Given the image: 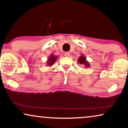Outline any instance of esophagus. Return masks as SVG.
Returning <instances> with one entry per match:
<instances>
[{"instance_id":"obj_1","label":"esophagus","mask_w":128,"mask_h":128,"mask_svg":"<svg viewBox=\"0 0 128 128\" xmlns=\"http://www.w3.org/2000/svg\"><path fill=\"white\" fill-rule=\"evenodd\" d=\"M64 56H66V57H69V56H70V53L69 52H66L65 53H64Z\"/></svg>"}]
</instances>
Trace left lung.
<instances>
[{"label": "left lung", "instance_id": "8db88e82", "mask_svg": "<svg viewBox=\"0 0 128 128\" xmlns=\"http://www.w3.org/2000/svg\"><path fill=\"white\" fill-rule=\"evenodd\" d=\"M78 62L81 64H84L86 66V67H89L90 65L88 64V62L86 61V58L84 56H81V57H79V58L78 60Z\"/></svg>", "mask_w": 128, "mask_h": 128}]
</instances>
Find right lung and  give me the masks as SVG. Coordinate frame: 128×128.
<instances>
[{"mask_svg":"<svg viewBox=\"0 0 128 128\" xmlns=\"http://www.w3.org/2000/svg\"><path fill=\"white\" fill-rule=\"evenodd\" d=\"M56 60H57V58H56L55 56L52 55L50 57L48 58V62H47V64L49 66H52V64H54V62H55Z\"/></svg>","mask_w":128,"mask_h":128,"instance_id":"obj_1","label":"right lung"}]
</instances>
